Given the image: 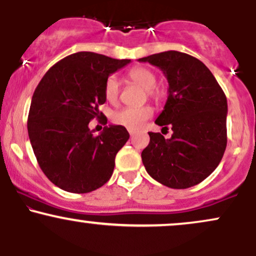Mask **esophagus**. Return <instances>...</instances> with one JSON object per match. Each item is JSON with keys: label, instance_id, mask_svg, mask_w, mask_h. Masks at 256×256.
Here are the masks:
<instances>
[{"label": "esophagus", "instance_id": "1", "mask_svg": "<svg viewBox=\"0 0 256 256\" xmlns=\"http://www.w3.org/2000/svg\"><path fill=\"white\" fill-rule=\"evenodd\" d=\"M128 132H130V136L132 137V136H134V131H132V130H130V131H128Z\"/></svg>", "mask_w": 256, "mask_h": 256}]
</instances>
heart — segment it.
<instances>
[{
    "mask_svg": "<svg viewBox=\"0 0 256 256\" xmlns=\"http://www.w3.org/2000/svg\"><path fill=\"white\" fill-rule=\"evenodd\" d=\"M128 80L132 83L140 85V88L146 90V95L149 98L158 101L162 96V90L156 86V76L152 70L143 66H136L128 72ZM104 98L108 102H116L119 96V83L114 77H108L104 88ZM152 110L148 106L143 107H126L116 110L113 114L112 119L116 124L128 130H140L143 124L152 116Z\"/></svg>",
    "mask_w": 256,
    "mask_h": 256,
    "instance_id": "heart-1",
    "label": "heart"
}]
</instances>
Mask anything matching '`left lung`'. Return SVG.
Wrapping results in <instances>:
<instances>
[{"mask_svg":"<svg viewBox=\"0 0 256 256\" xmlns=\"http://www.w3.org/2000/svg\"><path fill=\"white\" fill-rule=\"evenodd\" d=\"M138 61L158 67L168 82V98L155 122L172 128L170 140L149 132L142 152L146 172L172 189L201 183L222 161L228 143V101L212 72L198 58L168 50Z\"/></svg>","mask_w":256,"mask_h":256,"instance_id":"obj_1","label":"left lung"}]
</instances>
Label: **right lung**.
<instances>
[{"label":"right lung","mask_w":256,"mask_h":256,"mask_svg":"<svg viewBox=\"0 0 256 256\" xmlns=\"http://www.w3.org/2000/svg\"><path fill=\"white\" fill-rule=\"evenodd\" d=\"M128 62L76 52L50 67L34 90L28 119L32 149L44 174L64 192H94L112 177L116 152L130 134L124 126L110 125L94 136L89 122L104 116L98 106L106 102V80Z\"/></svg>","instance_id":"obj_1"}]
</instances>
